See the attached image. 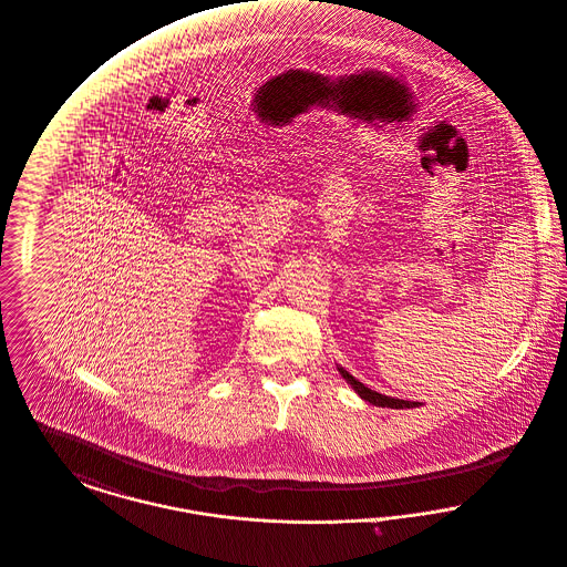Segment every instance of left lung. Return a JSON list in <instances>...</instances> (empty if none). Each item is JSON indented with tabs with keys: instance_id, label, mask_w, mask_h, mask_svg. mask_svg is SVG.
Listing matches in <instances>:
<instances>
[{
	"instance_id": "obj_1",
	"label": "left lung",
	"mask_w": 567,
	"mask_h": 567,
	"mask_svg": "<svg viewBox=\"0 0 567 567\" xmlns=\"http://www.w3.org/2000/svg\"><path fill=\"white\" fill-rule=\"evenodd\" d=\"M338 372H340V374L347 379V383H349V385L360 394V399L367 400V402L374 404V406H390V409H413V406H417V402L392 399V396H383V394H379V392L370 390V388H367L364 383H360L353 374H349L344 368L338 367Z\"/></svg>"
}]
</instances>
